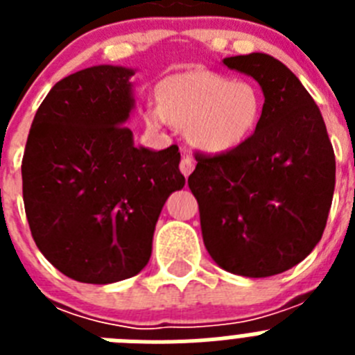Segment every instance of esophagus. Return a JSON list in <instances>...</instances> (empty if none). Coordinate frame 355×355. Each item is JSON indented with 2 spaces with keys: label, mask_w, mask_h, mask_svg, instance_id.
Instances as JSON below:
<instances>
[{
  "label": "esophagus",
  "mask_w": 355,
  "mask_h": 355,
  "mask_svg": "<svg viewBox=\"0 0 355 355\" xmlns=\"http://www.w3.org/2000/svg\"><path fill=\"white\" fill-rule=\"evenodd\" d=\"M193 168H196V162H193V158L190 156L188 150H183V156H181V162H180V171L183 172L184 178H188V175L192 174Z\"/></svg>",
  "instance_id": "esophagus-1"
}]
</instances>
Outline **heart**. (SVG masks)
I'll return each mask as SVG.
<instances>
[{
	"label": "heart",
	"mask_w": 355,
	"mask_h": 355,
	"mask_svg": "<svg viewBox=\"0 0 355 355\" xmlns=\"http://www.w3.org/2000/svg\"><path fill=\"white\" fill-rule=\"evenodd\" d=\"M263 110L254 83L231 80L213 71H190L168 78L159 89V105L146 106L149 126H188L193 144L209 153L234 149L250 137Z\"/></svg>",
	"instance_id": "obj_1"
}]
</instances>
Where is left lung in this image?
<instances>
[{"label":"left lung","mask_w":355,"mask_h":355,"mask_svg":"<svg viewBox=\"0 0 355 355\" xmlns=\"http://www.w3.org/2000/svg\"><path fill=\"white\" fill-rule=\"evenodd\" d=\"M224 64L261 85V117L234 149L196 150L188 187L216 265L245 277H270L302 261L322 238L336 159L318 106L286 65L263 53Z\"/></svg>","instance_id":"left-lung-1"}]
</instances>
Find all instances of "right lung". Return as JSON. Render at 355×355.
<instances>
[{"label":"right lung","instance_id":"obj_1","mask_svg":"<svg viewBox=\"0 0 355 355\" xmlns=\"http://www.w3.org/2000/svg\"><path fill=\"white\" fill-rule=\"evenodd\" d=\"M131 69L96 65L49 90L26 140L23 200L31 236L55 268L89 284L147 265L159 211L184 187L180 149L133 146Z\"/></svg>","mask_w":355,"mask_h":355}]
</instances>
